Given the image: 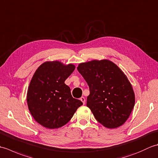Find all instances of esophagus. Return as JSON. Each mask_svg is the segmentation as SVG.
I'll use <instances>...</instances> for the list:
<instances>
[{"label":"esophagus","instance_id":"obj_1","mask_svg":"<svg viewBox=\"0 0 158 158\" xmlns=\"http://www.w3.org/2000/svg\"><path fill=\"white\" fill-rule=\"evenodd\" d=\"M80 100H81V101L83 102V105H85V99L84 97H83V96L81 97V98H80Z\"/></svg>","mask_w":158,"mask_h":158}]
</instances>
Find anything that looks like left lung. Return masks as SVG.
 I'll list each match as a JSON object with an SVG mask.
<instances>
[{"mask_svg": "<svg viewBox=\"0 0 158 158\" xmlns=\"http://www.w3.org/2000/svg\"><path fill=\"white\" fill-rule=\"evenodd\" d=\"M77 70L89 86L87 106L96 119L108 128L123 125L135 103V93L125 74L108 60L81 63Z\"/></svg>", "mask_w": 158, "mask_h": 158, "instance_id": "left-lung-1", "label": "left lung"}]
</instances>
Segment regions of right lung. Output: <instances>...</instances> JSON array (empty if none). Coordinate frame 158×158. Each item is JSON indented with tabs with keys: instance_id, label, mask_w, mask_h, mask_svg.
Returning <instances> with one entry per match:
<instances>
[{
	"instance_id": "1",
	"label": "right lung",
	"mask_w": 158,
	"mask_h": 158,
	"mask_svg": "<svg viewBox=\"0 0 158 158\" xmlns=\"http://www.w3.org/2000/svg\"><path fill=\"white\" fill-rule=\"evenodd\" d=\"M75 69L72 64L45 62L32 77L27 92L28 106L34 119L47 128L64 126L83 105L81 100L73 98L64 83Z\"/></svg>"
}]
</instances>
